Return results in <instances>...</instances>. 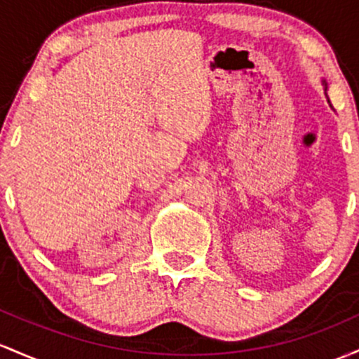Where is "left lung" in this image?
Masks as SVG:
<instances>
[{"label":"left lung","mask_w":359,"mask_h":359,"mask_svg":"<svg viewBox=\"0 0 359 359\" xmlns=\"http://www.w3.org/2000/svg\"><path fill=\"white\" fill-rule=\"evenodd\" d=\"M322 86H324V91H325V98H327V102H329V96H327V81H325L324 78H322ZM329 104H331V102H329ZM331 108H332V104H331Z\"/></svg>","instance_id":"1"}]
</instances>
